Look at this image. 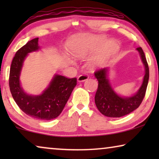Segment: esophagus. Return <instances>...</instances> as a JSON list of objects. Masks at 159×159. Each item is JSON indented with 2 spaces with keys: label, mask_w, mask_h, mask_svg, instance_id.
<instances>
[{
  "label": "esophagus",
  "mask_w": 159,
  "mask_h": 159,
  "mask_svg": "<svg viewBox=\"0 0 159 159\" xmlns=\"http://www.w3.org/2000/svg\"><path fill=\"white\" fill-rule=\"evenodd\" d=\"M89 78L88 75H85V74H83V75H80L79 77H77V81L78 82H84L87 80Z\"/></svg>",
  "instance_id": "esophagus-1"
}]
</instances>
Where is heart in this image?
Returning a JSON list of instances; mask_svg holds the SVG:
<instances>
[{"mask_svg":"<svg viewBox=\"0 0 159 159\" xmlns=\"http://www.w3.org/2000/svg\"><path fill=\"white\" fill-rule=\"evenodd\" d=\"M103 38L98 36L82 37L76 38L69 43V49L77 57L84 58L96 51L101 47ZM119 45L114 41H111L103 45L100 50L99 53L94 58L93 65H100L107 58L118 51Z\"/></svg>","mask_w":159,"mask_h":159,"instance_id":"heart-1","label":"heart"}]
</instances>
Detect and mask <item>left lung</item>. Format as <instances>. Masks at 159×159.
<instances>
[{
	"mask_svg": "<svg viewBox=\"0 0 159 159\" xmlns=\"http://www.w3.org/2000/svg\"><path fill=\"white\" fill-rule=\"evenodd\" d=\"M137 50L145 66V73L142 85L132 96L122 98L114 92L107 77L108 68L95 71V76L98 81V87L95 93V103L98 109L104 116L115 118L129 114L140 106L144 98L148 83L149 68L142 48L139 47Z\"/></svg>",
	"mask_w": 159,
	"mask_h": 159,
	"instance_id": "1",
	"label": "left lung"
}]
</instances>
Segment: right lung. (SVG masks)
<instances>
[{"label": "right lung", "mask_w": 159, "mask_h": 159, "mask_svg": "<svg viewBox=\"0 0 159 159\" xmlns=\"http://www.w3.org/2000/svg\"><path fill=\"white\" fill-rule=\"evenodd\" d=\"M38 38L28 41L16 51L10 68L9 88L13 98L20 109L28 116L40 120H51L60 115L77 85V78L56 75L41 95H30L25 93L19 82L24 60L29 53L39 49Z\"/></svg>", "instance_id": "right-lung-1"}]
</instances>
